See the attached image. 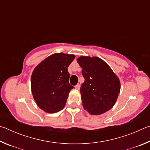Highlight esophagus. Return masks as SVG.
Segmentation results:
<instances>
[{"label": "esophagus", "instance_id": "esophagus-1", "mask_svg": "<svg viewBox=\"0 0 150 150\" xmlns=\"http://www.w3.org/2000/svg\"><path fill=\"white\" fill-rule=\"evenodd\" d=\"M75 89L79 90V88H80V85H79V84H77V85H75Z\"/></svg>", "mask_w": 150, "mask_h": 150}]
</instances>
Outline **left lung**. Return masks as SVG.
<instances>
[{
    "label": "left lung",
    "mask_w": 150,
    "mask_h": 150,
    "mask_svg": "<svg viewBox=\"0 0 150 150\" xmlns=\"http://www.w3.org/2000/svg\"><path fill=\"white\" fill-rule=\"evenodd\" d=\"M77 62L82 68L85 82L81 87L85 110L100 115L113 107L120 91L118 77L107 63L98 57L81 56Z\"/></svg>",
    "instance_id": "left-lung-1"
}]
</instances>
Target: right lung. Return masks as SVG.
Listing matches in <instances>:
<instances>
[{
  "label": "right lung",
  "instance_id": "obj_1",
  "mask_svg": "<svg viewBox=\"0 0 150 150\" xmlns=\"http://www.w3.org/2000/svg\"><path fill=\"white\" fill-rule=\"evenodd\" d=\"M75 55L57 53L50 55L35 67L31 77V90L36 105L47 113L65 107L73 87L69 84L67 67Z\"/></svg>",
  "mask_w": 150,
  "mask_h": 150
}]
</instances>
